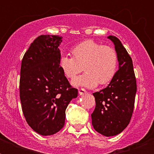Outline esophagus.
Wrapping results in <instances>:
<instances>
[{
	"label": "esophagus",
	"instance_id": "1",
	"mask_svg": "<svg viewBox=\"0 0 154 154\" xmlns=\"http://www.w3.org/2000/svg\"><path fill=\"white\" fill-rule=\"evenodd\" d=\"M78 93H79L80 95H84L85 94H86V90L85 89H80L78 90Z\"/></svg>",
	"mask_w": 154,
	"mask_h": 154
}]
</instances>
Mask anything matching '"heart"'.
<instances>
[{"label": "heart", "instance_id": "b5f03b06", "mask_svg": "<svg viewBox=\"0 0 154 154\" xmlns=\"http://www.w3.org/2000/svg\"><path fill=\"white\" fill-rule=\"evenodd\" d=\"M70 52L72 57L63 55L59 60V67L64 75L72 80L83 67L86 72L72 81L73 86L92 89L98 83L106 85L113 79L118 66V55L112 47L89 39L75 45Z\"/></svg>", "mask_w": 154, "mask_h": 154}]
</instances>
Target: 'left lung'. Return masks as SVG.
Wrapping results in <instances>:
<instances>
[{
  "label": "left lung",
  "instance_id": "1",
  "mask_svg": "<svg viewBox=\"0 0 154 154\" xmlns=\"http://www.w3.org/2000/svg\"><path fill=\"white\" fill-rule=\"evenodd\" d=\"M118 55L119 69L105 89L94 93L96 107L91 114L94 129L104 136L122 133L131 119L137 92L136 77L133 60L122 42L109 36Z\"/></svg>",
  "mask_w": 154,
  "mask_h": 154
}]
</instances>
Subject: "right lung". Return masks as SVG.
Returning <instances> with one entry per match:
<instances>
[{
	"label": "right lung",
	"mask_w": 154,
	"mask_h": 154,
	"mask_svg": "<svg viewBox=\"0 0 154 154\" xmlns=\"http://www.w3.org/2000/svg\"><path fill=\"white\" fill-rule=\"evenodd\" d=\"M62 37L41 35L30 45L20 66V98L23 114L37 134L49 136L65 125V109L77 89L59 67Z\"/></svg>",
	"instance_id": "obj_1"
}]
</instances>
